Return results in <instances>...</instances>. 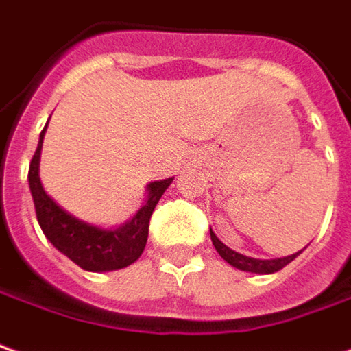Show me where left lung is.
Returning a JSON list of instances; mask_svg holds the SVG:
<instances>
[{
    "instance_id": "1",
    "label": "left lung",
    "mask_w": 351,
    "mask_h": 351,
    "mask_svg": "<svg viewBox=\"0 0 351 351\" xmlns=\"http://www.w3.org/2000/svg\"><path fill=\"white\" fill-rule=\"evenodd\" d=\"M210 241L215 245L217 252L224 258V261L234 266V268L241 269V271H251V274H274V271H279L281 268H285L289 262H293L300 254V252L306 249L304 247L302 251L295 252V254H289V256H283V258H269V261H262V258H252V256H247V254H241V252L230 249L228 245H224L217 237V234L210 230Z\"/></svg>"
}]
</instances>
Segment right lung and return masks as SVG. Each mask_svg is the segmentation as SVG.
I'll return each instance as SVG.
<instances>
[{
	"label": "right lung",
	"instance_id": "obj_1",
	"mask_svg": "<svg viewBox=\"0 0 351 351\" xmlns=\"http://www.w3.org/2000/svg\"><path fill=\"white\" fill-rule=\"evenodd\" d=\"M47 125L39 134L38 150L34 154L28 171L32 199L38 215V222L43 234L60 251L80 268L87 271H114L131 266L141 258L142 251L148 241L150 217L163 192L167 190L173 178L156 180L146 186V199L142 207L129 218L125 224L114 228H102L73 217L56 203L43 188L39 178V159L41 146Z\"/></svg>",
	"mask_w": 351,
	"mask_h": 351
}]
</instances>
